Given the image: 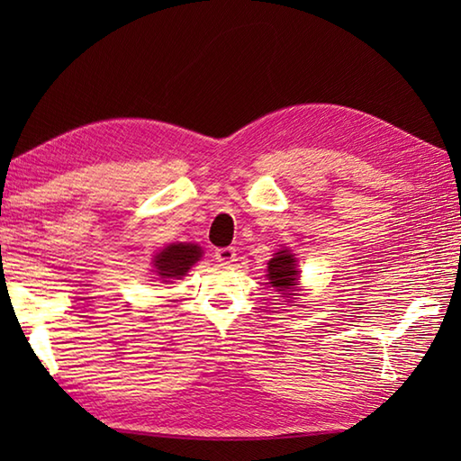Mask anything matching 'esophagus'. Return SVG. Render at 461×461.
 Returning <instances> with one entry per match:
<instances>
[{
  "label": "esophagus",
  "instance_id": "1",
  "mask_svg": "<svg viewBox=\"0 0 461 461\" xmlns=\"http://www.w3.org/2000/svg\"><path fill=\"white\" fill-rule=\"evenodd\" d=\"M236 248H220L215 249V259H218L220 263H223V266H230V263L236 261Z\"/></svg>",
  "mask_w": 461,
  "mask_h": 461
}]
</instances>
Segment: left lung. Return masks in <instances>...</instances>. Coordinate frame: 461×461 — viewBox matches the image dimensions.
<instances>
[{
	"label": "left lung",
	"mask_w": 461,
	"mask_h": 461,
	"mask_svg": "<svg viewBox=\"0 0 461 461\" xmlns=\"http://www.w3.org/2000/svg\"><path fill=\"white\" fill-rule=\"evenodd\" d=\"M271 287L281 291V295H297L293 293L299 285V271H297V259L289 249L277 251L273 259L267 263V276Z\"/></svg>",
	"instance_id": "8db88e82"
}]
</instances>
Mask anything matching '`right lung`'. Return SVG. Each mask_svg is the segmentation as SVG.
Here are the masks:
<instances>
[{
  "label": "right lung",
  "mask_w": 461,
  "mask_h": 461,
  "mask_svg": "<svg viewBox=\"0 0 461 461\" xmlns=\"http://www.w3.org/2000/svg\"><path fill=\"white\" fill-rule=\"evenodd\" d=\"M198 243H170L154 256V271L164 283L170 279H182L195 261L202 258Z\"/></svg>",
  "instance_id": "add662e5"
}]
</instances>
